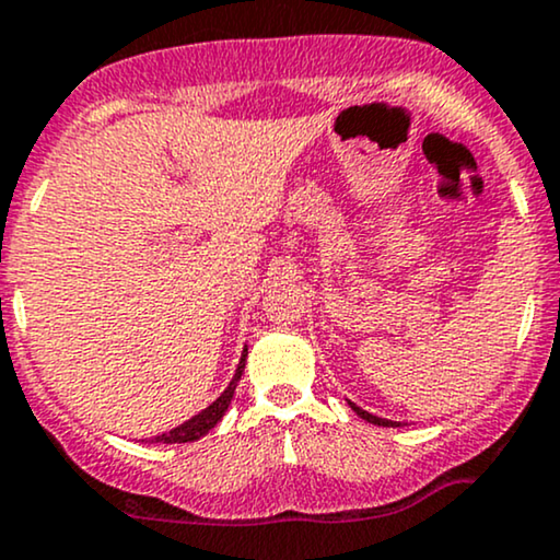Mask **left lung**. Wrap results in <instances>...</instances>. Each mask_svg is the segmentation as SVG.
<instances>
[{
    "label": "left lung",
    "instance_id": "8db88e82",
    "mask_svg": "<svg viewBox=\"0 0 560 560\" xmlns=\"http://www.w3.org/2000/svg\"><path fill=\"white\" fill-rule=\"evenodd\" d=\"M352 409L357 415L362 417V420H368V422H373V425H383V428H396V422H390V420H383V417H375V415H370V412H365V409H360V407H354L352 404Z\"/></svg>",
    "mask_w": 560,
    "mask_h": 560
}]
</instances>
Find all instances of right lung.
I'll list each match as a JSON object with an SVG mask.
<instances>
[{
	"label": "right lung",
	"instance_id": "1",
	"mask_svg": "<svg viewBox=\"0 0 560 560\" xmlns=\"http://www.w3.org/2000/svg\"><path fill=\"white\" fill-rule=\"evenodd\" d=\"M245 357H247V349H245V354H242V360H240V365H237V373H234L232 383H229L224 394H221L219 399H215V401L211 404V407H206L203 412L195 415L192 420L182 422L179 428L170 430V433H161V435H156V438H151V443H192V441H198L200 435H206L208 430H211V428L215 425V422H219L221 417H224L229 404H232L234 388H237V383H240V378H242V370H245Z\"/></svg>",
	"mask_w": 560,
	"mask_h": 560
}]
</instances>
